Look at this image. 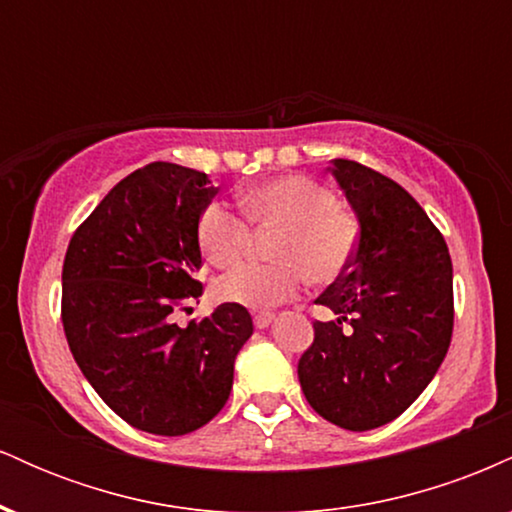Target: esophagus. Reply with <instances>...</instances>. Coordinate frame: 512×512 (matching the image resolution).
<instances>
[{"mask_svg": "<svg viewBox=\"0 0 512 512\" xmlns=\"http://www.w3.org/2000/svg\"><path fill=\"white\" fill-rule=\"evenodd\" d=\"M255 327L257 330H264V327H269L274 322V313H269V310H260V313H255Z\"/></svg>", "mask_w": 512, "mask_h": 512, "instance_id": "1", "label": "esophagus"}]
</instances>
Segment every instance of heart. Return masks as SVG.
I'll return each mask as SVG.
<instances>
[{
  "label": "heart",
  "mask_w": 512,
  "mask_h": 512,
  "mask_svg": "<svg viewBox=\"0 0 512 512\" xmlns=\"http://www.w3.org/2000/svg\"><path fill=\"white\" fill-rule=\"evenodd\" d=\"M240 207L255 228L279 231L272 243L274 264H245L216 284V296L245 308H269L289 301L305 274L330 284L356 255L358 223L337 204V195L305 175H284L240 192ZM197 243L209 264L228 269L240 262L250 243V228L221 204L199 214Z\"/></svg>",
  "instance_id": "1"
}]
</instances>
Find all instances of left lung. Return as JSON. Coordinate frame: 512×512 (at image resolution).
I'll return each mask as SVG.
<instances>
[{
  "label": "left lung",
  "mask_w": 512,
  "mask_h": 512,
  "mask_svg": "<svg viewBox=\"0 0 512 512\" xmlns=\"http://www.w3.org/2000/svg\"><path fill=\"white\" fill-rule=\"evenodd\" d=\"M330 170L361 231L354 260L315 301L334 317L313 322L298 380L322 419L370 431L409 409L448 354L452 262L402 185L346 158H334Z\"/></svg>",
  "instance_id": "8db88e82"
}]
</instances>
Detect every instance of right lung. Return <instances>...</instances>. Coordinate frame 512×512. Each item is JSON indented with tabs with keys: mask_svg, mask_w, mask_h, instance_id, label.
Here are the masks:
<instances>
[{
	"mask_svg": "<svg viewBox=\"0 0 512 512\" xmlns=\"http://www.w3.org/2000/svg\"><path fill=\"white\" fill-rule=\"evenodd\" d=\"M216 192L207 173L149 163L103 197L64 255L62 325L74 361L120 419L156 436H185L219 414L252 334L238 303L187 327L173 322L202 296L197 221Z\"/></svg>",
	"mask_w": 512,
	"mask_h": 512,
	"instance_id": "add662e5",
	"label": "right lung"
}]
</instances>
